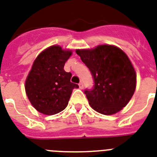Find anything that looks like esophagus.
Returning a JSON list of instances; mask_svg holds the SVG:
<instances>
[{"label": "esophagus", "instance_id": "esophagus-1", "mask_svg": "<svg viewBox=\"0 0 157 157\" xmlns=\"http://www.w3.org/2000/svg\"><path fill=\"white\" fill-rule=\"evenodd\" d=\"M78 86H79L80 89H82V88H83V83H82V82H80L79 83H78Z\"/></svg>", "mask_w": 157, "mask_h": 157}]
</instances>
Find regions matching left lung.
Returning a JSON list of instances; mask_svg holds the SVG:
<instances>
[{
	"instance_id": "obj_1",
	"label": "left lung",
	"mask_w": 157,
	"mask_h": 157,
	"mask_svg": "<svg viewBox=\"0 0 157 157\" xmlns=\"http://www.w3.org/2000/svg\"><path fill=\"white\" fill-rule=\"evenodd\" d=\"M76 53L94 80L93 87L84 90L90 107L103 115L120 111L132 99L136 84V72L126 54L108 45Z\"/></svg>"
}]
</instances>
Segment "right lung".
I'll use <instances>...</instances> for the list:
<instances>
[{
    "label": "right lung",
    "instance_id": "right-lung-1",
    "mask_svg": "<svg viewBox=\"0 0 157 157\" xmlns=\"http://www.w3.org/2000/svg\"><path fill=\"white\" fill-rule=\"evenodd\" d=\"M71 55L60 46H50L37 56L25 81L28 99L35 109L45 115H54L67 107L72 90L78 85L71 82V72L64 65Z\"/></svg>",
    "mask_w": 157,
    "mask_h": 157
}]
</instances>
